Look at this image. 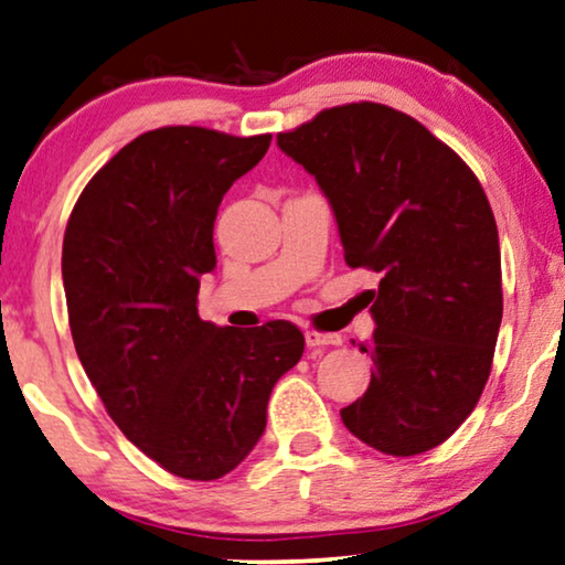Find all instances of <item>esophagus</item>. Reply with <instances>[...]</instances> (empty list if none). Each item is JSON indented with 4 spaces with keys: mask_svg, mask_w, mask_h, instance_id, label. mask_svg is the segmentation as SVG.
<instances>
[{
    "mask_svg": "<svg viewBox=\"0 0 565 565\" xmlns=\"http://www.w3.org/2000/svg\"><path fill=\"white\" fill-rule=\"evenodd\" d=\"M305 340H307V348H324V344H340V334H324V332H315L309 330L305 332Z\"/></svg>",
    "mask_w": 565,
    "mask_h": 565,
    "instance_id": "esophagus-1",
    "label": "esophagus"
}]
</instances>
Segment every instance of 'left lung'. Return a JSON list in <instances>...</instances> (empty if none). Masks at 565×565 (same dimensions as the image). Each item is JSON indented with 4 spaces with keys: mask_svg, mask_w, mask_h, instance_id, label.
Segmentation results:
<instances>
[{
    "mask_svg": "<svg viewBox=\"0 0 565 565\" xmlns=\"http://www.w3.org/2000/svg\"><path fill=\"white\" fill-rule=\"evenodd\" d=\"M332 207L348 266L370 291L373 358L352 436L393 457L424 454L475 411L502 322L500 235L475 172L411 116L348 104L276 137ZM355 344V342H352Z\"/></svg>",
    "mask_w": 565,
    "mask_h": 565,
    "instance_id": "8db88e82",
    "label": "left lung"
}]
</instances>
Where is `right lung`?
I'll use <instances>...</instances> for the list:
<instances>
[{"label": "right lung", "instance_id": "obj_1", "mask_svg": "<svg viewBox=\"0 0 565 565\" xmlns=\"http://www.w3.org/2000/svg\"><path fill=\"white\" fill-rule=\"evenodd\" d=\"M271 134L200 126L141 134L94 174L63 238L73 344L126 439L184 479H221L258 444L268 395L299 363L291 322L217 327L198 317L215 271L213 225Z\"/></svg>", "mask_w": 565, "mask_h": 565}]
</instances>
